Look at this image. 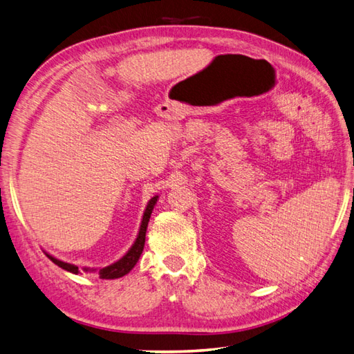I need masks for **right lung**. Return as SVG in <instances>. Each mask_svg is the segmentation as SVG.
Returning <instances> with one entry per match:
<instances>
[{
    "mask_svg": "<svg viewBox=\"0 0 354 354\" xmlns=\"http://www.w3.org/2000/svg\"><path fill=\"white\" fill-rule=\"evenodd\" d=\"M157 199H158V196H155V197H152V199L149 201V203H147L146 211H145V216H143V220H142V226H140V232H138V236H137V240H136L133 248L129 249V252L122 259H119L118 262H114V264H111L109 267H104V268H101L100 271H97V274H100L101 279H118V277L125 276L137 264L140 254H142L143 248H145L147 223H149L151 212H152V209L155 207V203H157ZM48 258L51 259L55 266L62 267L63 270H68V271H71V273H75V274L78 273V267L77 266L68 264V262H62L59 259L49 257V254H48Z\"/></svg>",
    "mask_w": 354,
    "mask_h": 354,
    "instance_id": "obj_1",
    "label": "right lung"
}]
</instances>
